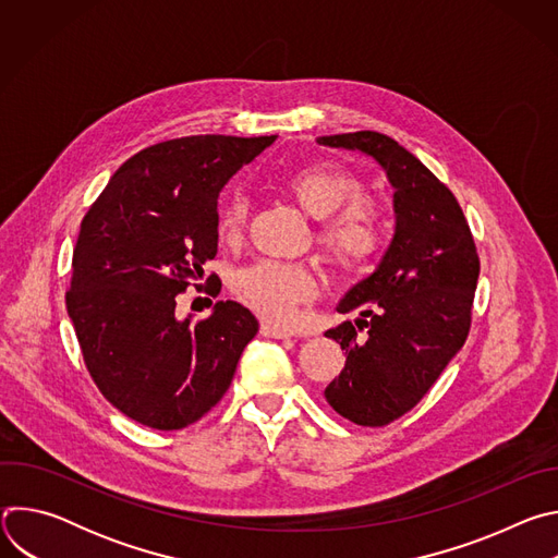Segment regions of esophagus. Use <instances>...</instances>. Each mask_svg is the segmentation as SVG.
Segmentation results:
<instances>
[{
  "mask_svg": "<svg viewBox=\"0 0 558 558\" xmlns=\"http://www.w3.org/2000/svg\"><path fill=\"white\" fill-rule=\"evenodd\" d=\"M260 333L265 336V338H274V340H289L293 333H289V331H284V329H278V327H274V325H263L260 327Z\"/></svg>",
  "mask_w": 558,
  "mask_h": 558,
  "instance_id": "34e87169",
  "label": "esophagus"
}]
</instances>
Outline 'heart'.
<instances>
[{
  "instance_id": "heart-1",
  "label": "heart",
  "mask_w": 558,
  "mask_h": 558,
  "mask_svg": "<svg viewBox=\"0 0 558 558\" xmlns=\"http://www.w3.org/2000/svg\"><path fill=\"white\" fill-rule=\"evenodd\" d=\"M289 196L313 218H323L320 245L342 269H357L379 247L381 225L371 201L362 198L360 179L340 166H306L282 181ZM247 225L243 198H229L216 216L222 243H238ZM235 293L263 320L289 325L298 304L315 293V278L300 265L260 260L235 276Z\"/></svg>"
}]
</instances>
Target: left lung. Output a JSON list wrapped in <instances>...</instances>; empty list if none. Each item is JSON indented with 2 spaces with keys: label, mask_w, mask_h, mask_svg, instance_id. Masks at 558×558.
<instances>
[{
  "label": "left lung",
  "mask_w": 558,
  "mask_h": 558,
  "mask_svg": "<svg viewBox=\"0 0 558 558\" xmlns=\"http://www.w3.org/2000/svg\"><path fill=\"white\" fill-rule=\"evenodd\" d=\"M315 143L362 151L392 187V241L338 304L340 313H357L355 325L325 333L347 353L325 388L327 402L357 426H384L409 413L463 347L480 256L452 192L407 147L368 130Z\"/></svg>",
  "instance_id": "1"
}]
</instances>
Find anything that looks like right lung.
<instances>
[{
	"label": "right lung",
	"instance_id": "obj_1",
	"mask_svg": "<svg viewBox=\"0 0 558 558\" xmlns=\"http://www.w3.org/2000/svg\"><path fill=\"white\" fill-rule=\"evenodd\" d=\"M276 136L198 134L141 149L82 220L65 306L86 366L130 420L179 430L227 392L258 333L256 315L218 300L177 315V295L218 252V196Z\"/></svg>",
	"mask_w": 558,
	"mask_h": 558
}]
</instances>
